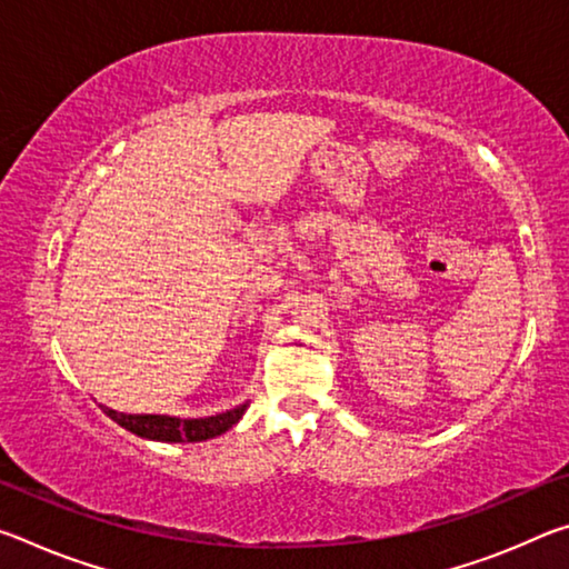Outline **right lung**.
I'll use <instances>...</instances> for the list:
<instances>
[{
    "mask_svg": "<svg viewBox=\"0 0 569 569\" xmlns=\"http://www.w3.org/2000/svg\"><path fill=\"white\" fill-rule=\"evenodd\" d=\"M104 413L112 421H118L132 435L142 439H156V441H206L226 435L243 417L248 403H240L236 409H228L223 413L206 419H180V417H166V413H122L102 407Z\"/></svg>",
    "mask_w": 569,
    "mask_h": 569,
    "instance_id": "1",
    "label": "right lung"
}]
</instances>
